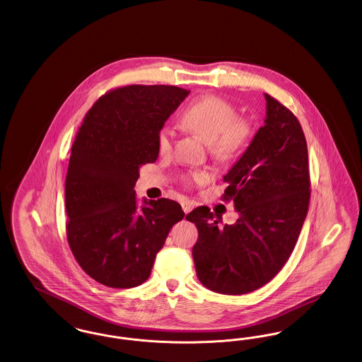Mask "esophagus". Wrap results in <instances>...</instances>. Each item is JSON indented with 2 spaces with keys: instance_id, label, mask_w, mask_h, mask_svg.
Wrapping results in <instances>:
<instances>
[{
  "instance_id": "obj_1",
  "label": "esophagus",
  "mask_w": 362,
  "mask_h": 362,
  "mask_svg": "<svg viewBox=\"0 0 362 362\" xmlns=\"http://www.w3.org/2000/svg\"><path fill=\"white\" fill-rule=\"evenodd\" d=\"M195 206V204L192 202V201H189V199H185V201H182V209H183V211L187 214L189 213L192 209Z\"/></svg>"
}]
</instances>
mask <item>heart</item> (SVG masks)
<instances>
[{
  "instance_id": "obj_1",
  "label": "heart",
  "mask_w": 362,
  "mask_h": 362,
  "mask_svg": "<svg viewBox=\"0 0 362 362\" xmlns=\"http://www.w3.org/2000/svg\"><path fill=\"white\" fill-rule=\"evenodd\" d=\"M182 124L207 142L209 153L218 161H229L241 155L255 136V126L247 118L239 117L233 104L224 98L209 95L198 99L182 114ZM157 151L163 156L173 152L175 132L164 123L156 137ZM183 186L192 189L207 183L210 173L205 170H189L180 173Z\"/></svg>"
}]
</instances>
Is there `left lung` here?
<instances>
[{"label":"left lung","instance_id":"8db88e82","mask_svg":"<svg viewBox=\"0 0 362 362\" xmlns=\"http://www.w3.org/2000/svg\"><path fill=\"white\" fill-rule=\"evenodd\" d=\"M267 118L240 160L224 176L225 202L240 213L218 228L206 206L186 216L198 240L192 258L204 286L221 294H245L270 282L292 255L308 213V148L292 111L270 95Z\"/></svg>","mask_w":362,"mask_h":362}]
</instances>
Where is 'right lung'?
Here are the masks:
<instances>
[{"instance_id":"right-lung-1","label":"right lung","mask_w":362,"mask_h":362,"mask_svg":"<svg viewBox=\"0 0 362 362\" xmlns=\"http://www.w3.org/2000/svg\"><path fill=\"white\" fill-rule=\"evenodd\" d=\"M175 86H119L86 112L65 180L66 238L73 257L104 286L145 282L173 224L185 217L167 198L137 209L139 167L158 156V129L189 95Z\"/></svg>"}]
</instances>
